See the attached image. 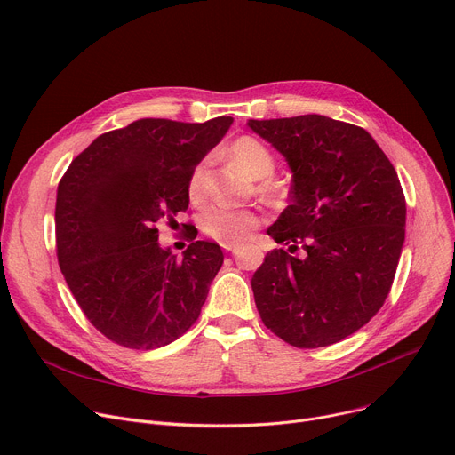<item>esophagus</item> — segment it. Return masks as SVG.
Segmentation results:
<instances>
[{"instance_id":"34e87169","label":"esophagus","mask_w":455,"mask_h":455,"mask_svg":"<svg viewBox=\"0 0 455 455\" xmlns=\"http://www.w3.org/2000/svg\"><path fill=\"white\" fill-rule=\"evenodd\" d=\"M221 249L227 252H232L235 249V244H221Z\"/></svg>"}]
</instances>
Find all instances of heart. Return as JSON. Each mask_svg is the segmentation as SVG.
Returning <instances> with one entry per match:
<instances>
[{
    "mask_svg": "<svg viewBox=\"0 0 455 455\" xmlns=\"http://www.w3.org/2000/svg\"><path fill=\"white\" fill-rule=\"evenodd\" d=\"M230 157L241 164L254 180H261L258 185L265 196H279L283 187L279 181L268 176L275 169V159L268 147L252 136L237 138L228 147ZM206 178H209V159H201L188 178V197L201 201L206 196ZM261 225V214L256 209H237L228 204H212L199 216V228L204 235L218 241L220 244H237L252 234Z\"/></svg>",
    "mask_w": 455,
    "mask_h": 455,
    "instance_id": "heart-1",
    "label": "heart"
}]
</instances>
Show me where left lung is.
<instances>
[{"label":"left lung","instance_id":"1","mask_svg":"<svg viewBox=\"0 0 455 455\" xmlns=\"http://www.w3.org/2000/svg\"><path fill=\"white\" fill-rule=\"evenodd\" d=\"M249 127L292 171V204L267 230L288 251L268 252L252 277L261 321L298 348L339 343L392 288L406 221L397 172L374 138L345 121L305 114Z\"/></svg>","mask_w":455,"mask_h":455}]
</instances>
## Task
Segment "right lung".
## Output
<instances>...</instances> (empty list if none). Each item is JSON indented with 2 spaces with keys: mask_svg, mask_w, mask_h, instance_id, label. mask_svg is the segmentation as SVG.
Wrapping results in <instances>:
<instances>
[{
  "mask_svg": "<svg viewBox=\"0 0 455 455\" xmlns=\"http://www.w3.org/2000/svg\"><path fill=\"white\" fill-rule=\"evenodd\" d=\"M145 117L96 138L58 185L56 252L81 312L112 343L154 350L196 323L223 265L220 244L194 241L178 259L156 223L188 209V178L232 125Z\"/></svg>",
  "mask_w": 455,
  "mask_h": 455,
  "instance_id": "add662e5",
  "label": "right lung"
}]
</instances>
